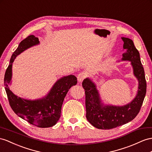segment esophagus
Instances as JSON below:
<instances>
[{
	"label": "esophagus",
	"instance_id": "obj_1",
	"mask_svg": "<svg viewBox=\"0 0 152 152\" xmlns=\"http://www.w3.org/2000/svg\"><path fill=\"white\" fill-rule=\"evenodd\" d=\"M87 76L86 73L82 72L79 73V75H77V81H78L79 83H81L83 81V80L85 78V77Z\"/></svg>",
	"mask_w": 152,
	"mask_h": 152
}]
</instances>
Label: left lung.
<instances>
[{
    "instance_id": "left-lung-1",
    "label": "left lung",
    "mask_w": 152,
    "mask_h": 152,
    "mask_svg": "<svg viewBox=\"0 0 152 152\" xmlns=\"http://www.w3.org/2000/svg\"><path fill=\"white\" fill-rule=\"evenodd\" d=\"M125 50L121 61H129L134 75L138 81L137 92L131 102L123 106L104 104L94 82L85 78L82 86L85 91L86 118L92 126L98 129L108 130L126 124L133 120L140 111L146 92L145 71L140 54L131 39L121 37Z\"/></svg>"
}]
</instances>
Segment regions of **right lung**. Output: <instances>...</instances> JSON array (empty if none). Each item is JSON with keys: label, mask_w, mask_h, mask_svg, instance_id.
I'll use <instances>...</instances> for the list:
<instances>
[{"label": "right lung", "mask_w": 152, "mask_h": 152, "mask_svg": "<svg viewBox=\"0 0 152 152\" xmlns=\"http://www.w3.org/2000/svg\"><path fill=\"white\" fill-rule=\"evenodd\" d=\"M39 44L38 38L34 35L28 37L20 43L11 56L4 82L10 104L15 113L34 126L48 128L55 125L59 120L64 98L70 88L77 84L76 77L71 75L61 77L53 85L48 94L34 100L20 98L15 95L10 88L15 59L25 50Z\"/></svg>", "instance_id": "obj_1"}]
</instances>
